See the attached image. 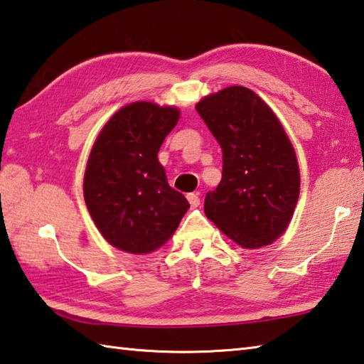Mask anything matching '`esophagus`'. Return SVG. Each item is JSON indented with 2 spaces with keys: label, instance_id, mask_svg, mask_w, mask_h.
I'll use <instances>...</instances> for the list:
<instances>
[{
  "label": "esophagus",
  "instance_id": "esophagus-1",
  "mask_svg": "<svg viewBox=\"0 0 364 364\" xmlns=\"http://www.w3.org/2000/svg\"><path fill=\"white\" fill-rule=\"evenodd\" d=\"M188 200L192 208H197L200 205V198L197 194H188Z\"/></svg>",
  "mask_w": 364,
  "mask_h": 364
}]
</instances>
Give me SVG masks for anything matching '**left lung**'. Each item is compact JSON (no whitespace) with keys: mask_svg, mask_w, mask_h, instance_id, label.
Segmentation results:
<instances>
[{"mask_svg":"<svg viewBox=\"0 0 364 364\" xmlns=\"http://www.w3.org/2000/svg\"><path fill=\"white\" fill-rule=\"evenodd\" d=\"M222 146L219 186L205 214L244 249L280 237L299 200L300 173L291 141L272 109L242 86L222 89L196 106Z\"/></svg>","mask_w":364,"mask_h":364,"instance_id":"1","label":"left lung"}]
</instances>
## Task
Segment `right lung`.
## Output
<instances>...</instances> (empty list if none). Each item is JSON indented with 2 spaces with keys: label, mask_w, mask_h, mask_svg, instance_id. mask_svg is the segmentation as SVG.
<instances>
[{
  "label": "right lung",
  "mask_w": 364,
  "mask_h": 364,
  "mask_svg": "<svg viewBox=\"0 0 364 364\" xmlns=\"http://www.w3.org/2000/svg\"><path fill=\"white\" fill-rule=\"evenodd\" d=\"M180 119L173 106H123L100 131L84 173V200L107 242L128 253L156 250L189 203L168 186L158 151Z\"/></svg>",
  "instance_id": "right-lung-1"
}]
</instances>
